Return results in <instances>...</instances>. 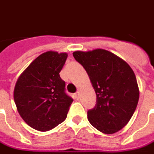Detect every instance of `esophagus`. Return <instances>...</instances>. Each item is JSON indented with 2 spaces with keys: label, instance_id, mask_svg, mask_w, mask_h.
Instances as JSON below:
<instances>
[{
  "label": "esophagus",
  "instance_id": "esophagus-1",
  "mask_svg": "<svg viewBox=\"0 0 154 154\" xmlns=\"http://www.w3.org/2000/svg\"><path fill=\"white\" fill-rule=\"evenodd\" d=\"M75 95H76V97H77V99H79V96H80V93H79V91H77Z\"/></svg>",
  "mask_w": 154,
  "mask_h": 154
}]
</instances>
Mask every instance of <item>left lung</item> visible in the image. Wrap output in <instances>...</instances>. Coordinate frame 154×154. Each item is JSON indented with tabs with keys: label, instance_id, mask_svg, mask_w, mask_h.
<instances>
[{
	"label": "left lung",
	"instance_id": "left-lung-1",
	"mask_svg": "<svg viewBox=\"0 0 154 154\" xmlns=\"http://www.w3.org/2000/svg\"><path fill=\"white\" fill-rule=\"evenodd\" d=\"M73 57L88 74L97 104L87 111L91 125L104 134L124 128L135 111L139 90L135 74L125 61L109 51H76Z\"/></svg>",
	"mask_w": 154,
	"mask_h": 154
}]
</instances>
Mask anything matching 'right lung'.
Returning a JSON list of instances; mask_svg holds the SVG:
<instances>
[{"label":"right lung","instance_id":"1","mask_svg":"<svg viewBox=\"0 0 154 154\" xmlns=\"http://www.w3.org/2000/svg\"><path fill=\"white\" fill-rule=\"evenodd\" d=\"M67 54L48 51L36 57L20 76L14 100L25 122L38 131L54 129L67 118L73 100L65 93L59 72Z\"/></svg>","mask_w":154,"mask_h":154}]
</instances>
